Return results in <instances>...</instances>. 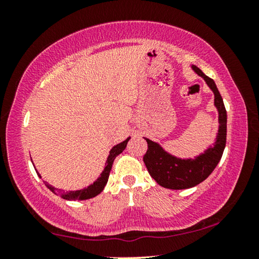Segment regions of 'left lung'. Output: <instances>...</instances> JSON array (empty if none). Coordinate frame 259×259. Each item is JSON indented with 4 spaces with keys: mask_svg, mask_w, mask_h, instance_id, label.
<instances>
[{
    "mask_svg": "<svg viewBox=\"0 0 259 259\" xmlns=\"http://www.w3.org/2000/svg\"><path fill=\"white\" fill-rule=\"evenodd\" d=\"M192 68L198 75L204 78L210 89L212 90L214 106L217 107L219 114V128L213 147H209L203 154L196 156L195 159H178L166 153L157 143L145 138L148 147L146 154L143 157L144 163L152 178L162 187L170 190H185V188L194 187L207 179L221 161L226 145L227 115L222 96L212 78L205 75L195 65H193Z\"/></svg>",
    "mask_w": 259,
    "mask_h": 259,
    "instance_id": "obj_1",
    "label": "left lung"
}]
</instances>
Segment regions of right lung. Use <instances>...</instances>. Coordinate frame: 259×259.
I'll return each mask as SVG.
<instances>
[{
  "instance_id": "obj_1",
  "label": "right lung",
  "mask_w": 259,
  "mask_h": 259,
  "mask_svg": "<svg viewBox=\"0 0 259 259\" xmlns=\"http://www.w3.org/2000/svg\"><path fill=\"white\" fill-rule=\"evenodd\" d=\"M129 139H130V137L126 138L124 142L117 144V145H115V146L112 148L111 152H109V155L107 157L106 166H105L104 171L100 174V177L97 179V181H96L94 184H91V185L88 186L87 188H83V190H78V191H69L68 193H61L63 191L57 190V188L52 187L50 184H48L47 182H45L46 186L49 188L51 192H54L55 194L61 196V198H63V199L71 200V201L87 200V199H91V198H94V196L98 195L99 193L104 190L105 185H106V184H107L108 177H109V172H111V169H112V165H113L114 160H115V157L117 155L121 154V153L124 151V148L126 147V144H128ZM37 175H38V176H40V174H37Z\"/></svg>"
}]
</instances>
